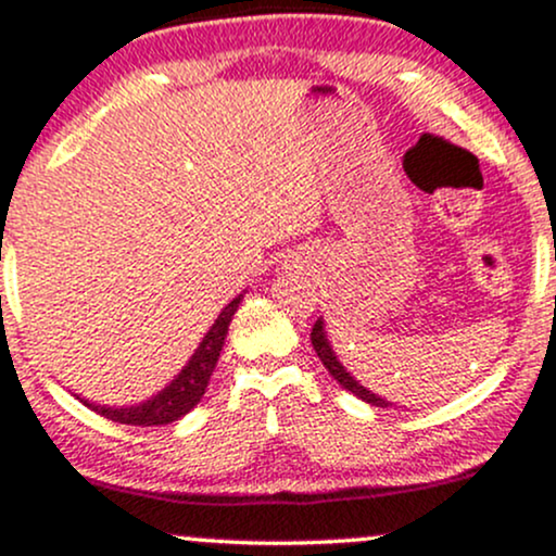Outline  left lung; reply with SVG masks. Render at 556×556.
Instances as JSON below:
<instances>
[{"label":"left lung","mask_w":556,"mask_h":556,"mask_svg":"<svg viewBox=\"0 0 556 556\" xmlns=\"http://www.w3.org/2000/svg\"><path fill=\"white\" fill-rule=\"evenodd\" d=\"M311 345H314L316 356L321 358V364H325L329 375H332L334 380H338L340 386H343L345 390H351L353 395H358V399H362V401H367V404H371V406H380V408H388V406H390L386 399H380V395H377V393H371L369 388H364L362 382H358L356 377H353L351 371H348V369L343 367V364H340V358L334 356L332 345H329V340H327V332H325V321H321V319H316L314 329H311Z\"/></svg>","instance_id":"obj_1"}]
</instances>
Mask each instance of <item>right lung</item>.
<instances>
[{
  "instance_id": "1",
  "label": "right lung",
  "mask_w": 556,
  "mask_h": 556,
  "mask_svg": "<svg viewBox=\"0 0 556 556\" xmlns=\"http://www.w3.org/2000/svg\"><path fill=\"white\" fill-rule=\"evenodd\" d=\"M242 295L231 298V301L224 306L222 314L216 316L213 327L205 332L203 343L194 348L192 358L187 362V367L168 382L161 393H155L152 399L142 401L137 406H100L94 401L81 399L91 412L102 414L105 419H113V422L121 425H139V427H152V425H170L176 419H181L185 414L192 412L194 406L203 399L205 388H208V380L216 369L218 356H222L224 340H227L229 321L235 316V311L240 308Z\"/></svg>"
}]
</instances>
